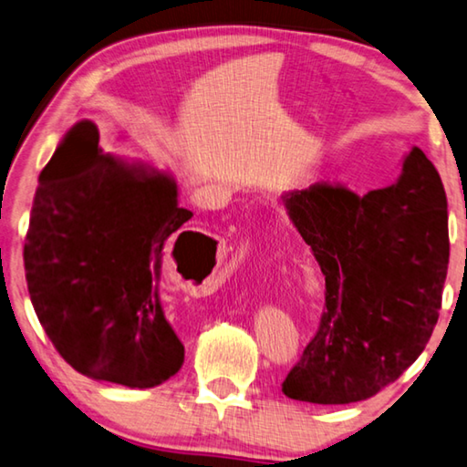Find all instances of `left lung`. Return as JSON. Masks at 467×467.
I'll return each mask as SVG.
<instances>
[{
  "mask_svg": "<svg viewBox=\"0 0 467 467\" xmlns=\"http://www.w3.org/2000/svg\"><path fill=\"white\" fill-rule=\"evenodd\" d=\"M326 281L314 338L283 381L312 404L361 402L394 383L427 347L449 265L447 196L419 147L396 184L357 194L317 182L285 196Z\"/></svg>",
  "mask_w": 467,
  "mask_h": 467,
  "instance_id": "1",
  "label": "left lung"
}]
</instances>
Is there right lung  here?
I'll return each instance as SVG.
<instances>
[{
  "label": "right lung",
  "mask_w": 467,
  "mask_h": 467,
  "mask_svg": "<svg viewBox=\"0 0 467 467\" xmlns=\"http://www.w3.org/2000/svg\"><path fill=\"white\" fill-rule=\"evenodd\" d=\"M98 141L94 122H78L40 171L24 244L30 301L73 369L155 388L184 363L160 279L166 244L192 213L178 207L174 180L129 168ZM174 258L180 271L176 246Z\"/></svg>",
  "instance_id": "add662e5"
}]
</instances>
